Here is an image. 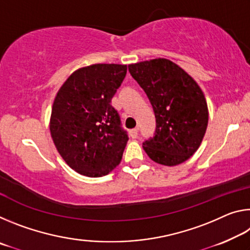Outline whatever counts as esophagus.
Wrapping results in <instances>:
<instances>
[{"mask_svg":"<svg viewBox=\"0 0 250 250\" xmlns=\"http://www.w3.org/2000/svg\"><path fill=\"white\" fill-rule=\"evenodd\" d=\"M138 132H139V128H134V129H132V130H130V137L132 138V139H135V138H138Z\"/></svg>","mask_w":250,"mask_h":250,"instance_id":"1","label":"esophagus"}]
</instances>
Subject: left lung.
Listing matches in <instances>:
<instances>
[{"mask_svg": "<svg viewBox=\"0 0 250 250\" xmlns=\"http://www.w3.org/2000/svg\"><path fill=\"white\" fill-rule=\"evenodd\" d=\"M128 67L155 115L154 137L143 142V149L151 160L162 166L185 162L198 149L208 124V109L200 86L166 58Z\"/></svg>", "mask_w": 250, "mask_h": 250, "instance_id": "1", "label": "left lung"}]
</instances>
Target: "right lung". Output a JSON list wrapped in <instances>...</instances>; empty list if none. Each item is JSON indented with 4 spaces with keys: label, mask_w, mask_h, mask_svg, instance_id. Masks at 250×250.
Wrapping results in <instances>:
<instances>
[{
    "label": "right lung",
    "mask_w": 250,
    "mask_h": 250,
    "mask_svg": "<svg viewBox=\"0 0 250 250\" xmlns=\"http://www.w3.org/2000/svg\"><path fill=\"white\" fill-rule=\"evenodd\" d=\"M125 74L126 65L87 66L57 92L50 134L62 158L79 174L100 177L120 163L129 138L111 99Z\"/></svg>",
    "instance_id": "1"
}]
</instances>
